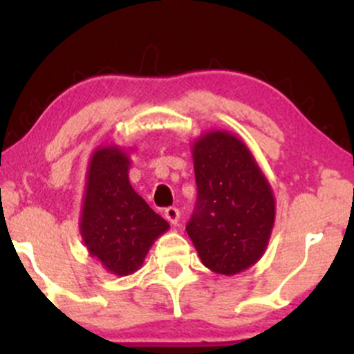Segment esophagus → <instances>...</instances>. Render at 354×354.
Here are the masks:
<instances>
[{"mask_svg": "<svg viewBox=\"0 0 354 354\" xmlns=\"http://www.w3.org/2000/svg\"><path fill=\"white\" fill-rule=\"evenodd\" d=\"M165 218L168 219L171 225H178V221H180V211H178V208H166L165 209Z\"/></svg>", "mask_w": 354, "mask_h": 354, "instance_id": "34e87169", "label": "esophagus"}]
</instances>
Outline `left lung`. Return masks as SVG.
Instances as JSON below:
<instances>
[{
  "instance_id": "obj_1",
  "label": "left lung",
  "mask_w": 354,
  "mask_h": 354,
  "mask_svg": "<svg viewBox=\"0 0 354 354\" xmlns=\"http://www.w3.org/2000/svg\"><path fill=\"white\" fill-rule=\"evenodd\" d=\"M191 153L198 200L188 236L213 273H241L270 243L276 214L270 181L248 146L225 129L203 133Z\"/></svg>"
}]
</instances>
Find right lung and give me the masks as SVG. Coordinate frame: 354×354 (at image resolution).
Here are the masks:
<instances>
[{"instance_id": "1", "label": "right lung", "mask_w": 354, "mask_h": 354, "mask_svg": "<svg viewBox=\"0 0 354 354\" xmlns=\"http://www.w3.org/2000/svg\"><path fill=\"white\" fill-rule=\"evenodd\" d=\"M129 163L128 151L116 145L93 151L80 218L88 253L116 276L140 270L153 243L169 230L129 185Z\"/></svg>"}]
</instances>
